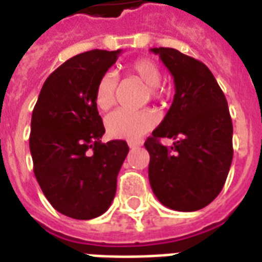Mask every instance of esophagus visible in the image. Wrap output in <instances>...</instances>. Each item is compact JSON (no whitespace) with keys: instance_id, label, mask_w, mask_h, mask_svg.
Wrapping results in <instances>:
<instances>
[{"instance_id":"obj_1","label":"esophagus","mask_w":262,"mask_h":262,"mask_svg":"<svg viewBox=\"0 0 262 262\" xmlns=\"http://www.w3.org/2000/svg\"><path fill=\"white\" fill-rule=\"evenodd\" d=\"M127 144H129V147L130 148H136V147H140V146H142V143L140 142H129Z\"/></svg>"}]
</instances>
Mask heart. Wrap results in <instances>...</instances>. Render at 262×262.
<instances>
[{
	"instance_id": "heart-1",
	"label": "heart",
	"mask_w": 262,
	"mask_h": 262,
	"mask_svg": "<svg viewBox=\"0 0 262 262\" xmlns=\"http://www.w3.org/2000/svg\"><path fill=\"white\" fill-rule=\"evenodd\" d=\"M127 73L143 84H146L147 91L154 99H161L167 95V91L160 86L163 73L153 60L137 59L127 67ZM116 88L118 81L114 74H105L98 81L95 90V102L101 111H108L116 102ZM156 116L151 111L143 109L137 112L129 111H115L109 114L105 119V127L109 136L115 139H127V140H139L144 136L148 130H151L156 126Z\"/></svg>"
}]
</instances>
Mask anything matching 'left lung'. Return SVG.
I'll list each match as a JSON object with an SVG mask.
<instances>
[{
	"label": "left lung",
	"instance_id": "obj_1",
	"mask_svg": "<svg viewBox=\"0 0 262 262\" xmlns=\"http://www.w3.org/2000/svg\"><path fill=\"white\" fill-rule=\"evenodd\" d=\"M174 77L176 95L144 147L150 154L148 180L164 206L193 212L222 191L233 160V123L227 101L202 61L171 48H154ZM161 137L176 140L172 148Z\"/></svg>",
	"mask_w": 262,
	"mask_h": 262
}]
</instances>
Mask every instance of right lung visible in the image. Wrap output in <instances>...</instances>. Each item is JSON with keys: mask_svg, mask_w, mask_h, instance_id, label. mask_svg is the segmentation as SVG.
I'll use <instances>...</instances> for the list:
<instances>
[{"mask_svg": "<svg viewBox=\"0 0 262 262\" xmlns=\"http://www.w3.org/2000/svg\"><path fill=\"white\" fill-rule=\"evenodd\" d=\"M120 50H90L69 59L45 81L32 112L33 172L57 212L78 220L105 213L129 147L125 140L101 143L98 81Z\"/></svg>", "mask_w": 262, "mask_h": 262, "instance_id": "1", "label": "right lung"}]
</instances>
